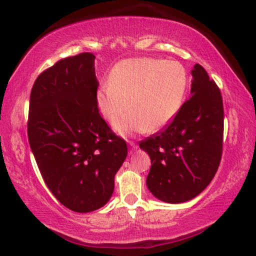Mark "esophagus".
<instances>
[{
  "mask_svg": "<svg viewBox=\"0 0 256 256\" xmlns=\"http://www.w3.org/2000/svg\"><path fill=\"white\" fill-rule=\"evenodd\" d=\"M128 143H129V146H130V149H132V150H134V149L138 148V146L135 144V142H132V141H129Z\"/></svg>",
  "mask_w": 256,
  "mask_h": 256,
  "instance_id": "1",
  "label": "esophagus"
}]
</instances>
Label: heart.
Returning a JSON list of instances; mask_svg holds the SVG:
<instances>
[{
  "label": "heart",
  "instance_id": "b5f03b06",
  "mask_svg": "<svg viewBox=\"0 0 256 256\" xmlns=\"http://www.w3.org/2000/svg\"><path fill=\"white\" fill-rule=\"evenodd\" d=\"M188 78L178 62L130 58L112 70L108 82L96 90V104L108 121H114L130 104L131 110L113 127L118 134L160 130L172 121L183 104Z\"/></svg>",
  "mask_w": 256,
  "mask_h": 256
}]
</instances>
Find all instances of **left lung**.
Instances as JSON below:
<instances>
[{"label":"left lung","mask_w":256,"mask_h":256,"mask_svg":"<svg viewBox=\"0 0 256 256\" xmlns=\"http://www.w3.org/2000/svg\"><path fill=\"white\" fill-rule=\"evenodd\" d=\"M191 73L190 99L166 127L140 142L152 160L146 186L156 198L171 204L204 191L222 154V93L202 65L196 64Z\"/></svg>","instance_id":"1"}]
</instances>
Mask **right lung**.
<instances>
[{"label": "right lung", "instance_id": "right-lung-1", "mask_svg": "<svg viewBox=\"0 0 256 256\" xmlns=\"http://www.w3.org/2000/svg\"><path fill=\"white\" fill-rule=\"evenodd\" d=\"M96 56L82 52L42 72L30 94L28 138L42 177L65 208H102L128 154L96 104Z\"/></svg>", "mask_w": 256, "mask_h": 256}]
</instances>
